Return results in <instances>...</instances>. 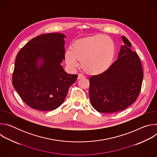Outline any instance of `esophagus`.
<instances>
[{
    "mask_svg": "<svg viewBox=\"0 0 157 157\" xmlns=\"http://www.w3.org/2000/svg\"><path fill=\"white\" fill-rule=\"evenodd\" d=\"M84 78V76L83 75H82V74H78V79H81V78Z\"/></svg>",
    "mask_w": 157,
    "mask_h": 157,
    "instance_id": "obj_1",
    "label": "esophagus"
}]
</instances>
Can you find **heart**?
Instances as JSON below:
<instances>
[{
    "label": "heart",
    "instance_id": "obj_1",
    "mask_svg": "<svg viewBox=\"0 0 157 157\" xmlns=\"http://www.w3.org/2000/svg\"><path fill=\"white\" fill-rule=\"evenodd\" d=\"M116 53L114 41L109 36L96 35L76 40L64 53V59L70 68L75 69L79 61L82 70L91 75H101L113 64Z\"/></svg>",
    "mask_w": 157,
    "mask_h": 157
}]
</instances>
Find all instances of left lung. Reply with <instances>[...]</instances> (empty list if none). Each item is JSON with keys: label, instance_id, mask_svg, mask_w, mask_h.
Instances as JSON below:
<instances>
[{"label": "left lung", "instance_id": "1", "mask_svg": "<svg viewBox=\"0 0 157 157\" xmlns=\"http://www.w3.org/2000/svg\"><path fill=\"white\" fill-rule=\"evenodd\" d=\"M117 59L104 74L89 78V94L92 106L99 113H114L135 102L141 91L143 70L140 58L122 36Z\"/></svg>", "mask_w": 157, "mask_h": 157}]
</instances>
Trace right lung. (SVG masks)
<instances>
[{
    "instance_id": "obj_1",
    "label": "right lung",
    "mask_w": 157,
    "mask_h": 157,
    "mask_svg": "<svg viewBox=\"0 0 157 157\" xmlns=\"http://www.w3.org/2000/svg\"><path fill=\"white\" fill-rule=\"evenodd\" d=\"M65 35L51 33L32 38L18 53L12 76L15 90L28 105L39 110L59 107L76 81L61 65Z\"/></svg>"
}]
</instances>
